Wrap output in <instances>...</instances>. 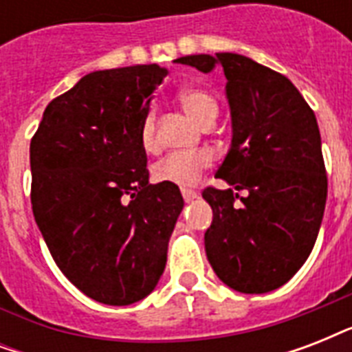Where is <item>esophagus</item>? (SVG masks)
<instances>
[{
	"mask_svg": "<svg viewBox=\"0 0 352 352\" xmlns=\"http://www.w3.org/2000/svg\"><path fill=\"white\" fill-rule=\"evenodd\" d=\"M182 197H184V201H186V203H192L193 199L199 197V193L193 192V190H188V188H184V190H182Z\"/></svg>",
	"mask_w": 352,
	"mask_h": 352,
	"instance_id": "1",
	"label": "esophagus"
}]
</instances>
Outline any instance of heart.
<instances>
[{
  "label": "heart",
  "mask_w": 352,
  "mask_h": 352,
  "mask_svg": "<svg viewBox=\"0 0 352 352\" xmlns=\"http://www.w3.org/2000/svg\"><path fill=\"white\" fill-rule=\"evenodd\" d=\"M177 100L182 109L193 118V120L206 126L214 122L219 115V106L214 96L208 91L199 87H184L179 91ZM138 138L146 151H155L159 146L157 140V115L155 109H148L142 117L138 127ZM212 164V155L208 151H193V153H171L159 160L153 166L155 181L170 182L177 186H192L203 175V171Z\"/></svg>",
  "instance_id": "obj_1"
}]
</instances>
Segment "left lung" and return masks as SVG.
<instances>
[{"label": "left lung", "mask_w": 352, "mask_h": 352, "mask_svg": "<svg viewBox=\"0 0 352 352\" xmlns=\"http://www.w3.org/2000/svg\"><path fill=\"white\" fill-rule=\"evenodd\" d=\"M175 63L226 76L232 142L206 188L214 210L204 250L217 278L243 294L285 285L307 261L322 226L327 175L318 122L287 76L235 52L192 54ZM239 189L249 195L235 205Z\"/></svg>", "instance_id": "8db88e82"}]
</instances>
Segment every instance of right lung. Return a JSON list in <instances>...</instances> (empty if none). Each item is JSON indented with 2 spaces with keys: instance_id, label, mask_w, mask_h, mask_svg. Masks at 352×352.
Masks as SVG:
<instances>
[{
  "instance_id": "add662e5",
  "label": "right lung",
  "mask_w": 352,
  "mask_h": 352,
  "mask_svg": "<svg viewBox=\"0 0 352 352\" xmlns=\"http://www.w3.org/2000/svg\"><path fill=\"white\" fill-rule=\"evenodd\" d=\"M168 76L157 63L95 71L43 111L30 140L32 212L71 283L106 305L151 294L184 201L149 184L138 127Z\"/></svg>"
}]
</instances>
